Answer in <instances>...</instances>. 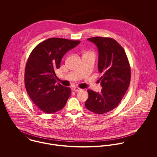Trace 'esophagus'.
Wrapping results in <instances>:
<instances>
[{
	"mask_svg": "<svg viewBox=\"0 0 157 157\" xmlns=\"http://www.w3.org/2000/svg\"><path fill=\"white\" fill-rule=\"evenodd\" d=\"M73 90L75 91V92H79V91H80V90H82V89H80V88H79L78 87H77V86H75L74 88H73Z\"/></svg>",
	"mask_w": 157,
	"mask_h": 157,
	"instance_id": "esophagus-1",
	"label": "esophagus"
}]
</instances>
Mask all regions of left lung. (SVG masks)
Returning <instances> with one entry per match:
<instances>
[{
    "label": "left lung",
    "instance_id": "1",
    "mask_svg": "<svg viewBox=\"0 0 157 157\" xmlns=\"http://www.w3.org/2000/svg\"><path fill=\"white\" fill-rule=\"evenodd\" d=\"M98 49V69L101 92L88 90L89 97L86 108L92 112L102 114L116 108L124 97L131 82V67L123 48L110 37L88 39Z\"/></svg>",
    "mask_w": 157,
    "mask_h": 157
}]
</instances>
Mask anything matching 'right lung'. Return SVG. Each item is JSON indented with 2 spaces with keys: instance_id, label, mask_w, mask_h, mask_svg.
Segmentation results:
<instances>
[{
  "instance_id": "obj_1",
  "label": "right lung",
  "mask_w": 157,
  "mask_h": 157,
  "mask_svg": "<svg viewBox=\"0 0 157 157\" xmlns=\"http://www.w3.org/2000/svg\"><path fill=\"white\" fill-rule=\"evenodd\" d=\"M80 40L49 38L37 45L31 52L25 70V86L34 103L46 113L63 109L69 98V88L56 84V70L63 56L80 44Z\"/></svg>"
}]
</instances>
